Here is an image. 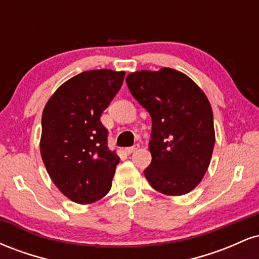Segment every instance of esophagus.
Masks as SVG:
<instances>
[{
    "instance_id": "1",
    "label": "esophagus",
    "mask_w": 259,
    "mask_h": 259,
    "mask_svg": "<svg viewBox=\"0 0 259 259\" xmlns=\"http://www.w3.org/2000/svg\"><path fill=\"white\" fill-rule=\"evenodd\" d=\"M139 147H140L139 145H134V146H132V147H126L125 150H124V151H125V153H126V154H132L133 152H135V151L138 150Z\"/></svg>"
}]
</instances>
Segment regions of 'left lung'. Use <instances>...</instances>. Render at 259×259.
Segmentation results:
<instances>
[{
    "label": "left lung",
    "mask_w": 259,
    "mask_h": 259,
    "mask_svg": "<svg viewBox=\"0 0 259 259\" xmlns=\"http://www.w3.org/2000/svg\"><path fill=\"white\" fill-rule=\"evenodd\" d=\"M127 88L152 118L150 185L168 196L192 191L206 174L215 142L213 112L204 92L184 73L160 68L130 73Z\"/></svg>",
    "instance_id": "1"
}]
</instances>
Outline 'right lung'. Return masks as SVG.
<instances>
[{
  "label": "right lung",
  "mask_w": 259,
  "mask_h": 259,
  "mask_svg": "<svg viewBox=\"0 0 259 259\" xmlns=\"http://www.w3.org/2000/svg\"><path fill=\"white\" fill-rule=\"evenodd\" d=\"M124 72L88 70L62 84L42 112L40 152L59 191L79 204L108 194L119 157L108 150L100 118L123 84Z\"/></svg>",
  "instance_id": "obj_1"
}]
</instances>
